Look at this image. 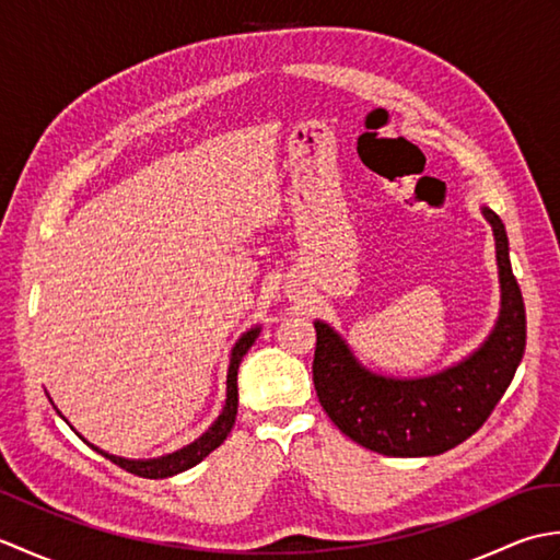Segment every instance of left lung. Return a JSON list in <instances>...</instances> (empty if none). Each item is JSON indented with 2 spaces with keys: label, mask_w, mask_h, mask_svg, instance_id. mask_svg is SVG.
Masks as SVG:
<instances>
[{
  "label": "left lung",
  "mask_w": 560,
  "mask_h": 560,
  "mask_svg": "<svg viewBox=\"0 0 560 560\" xmlns=\"http://www.w3.org/2000/svg\"><path fill=\"white\" fill-rule=\"evenodd\" d=\"M495 237L501 315L467 359L425 377H385L368 371L349 343L323 319L315 323L313 383L323 409L343 435L387 457H433L464 443L489 419L525 355V301L510 267L508 233L481 207Z\"/></svg>",
  "instance_id": "obj_1"
}]
</instances>
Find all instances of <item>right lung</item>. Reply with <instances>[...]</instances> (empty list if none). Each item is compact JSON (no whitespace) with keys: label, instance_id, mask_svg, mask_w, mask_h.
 I'll list each match as a JSON object with an SVG mask.
<instances>
[{"label":"right lung","instance_id":"obj_1","mask_svg":"<svg viewBox=\"0 0 560 560\" xmlns=\"http://www.w3.org/2000/svg\"><path fill=\"white\" fill-rule=\"evenodd\" d=\"M257 337H259V327H253L235 341V347L231 351L229 380H225V407H223L219 419L211 423L209 431L201 433L195 443H189L187 447L177 450V452H171V455L153 457V459H125V457L108 455V452H103L101 447L91 445V443L89 445L105 459L117 464L120 469H125L129 474H137V477H144V479H165V477H173V474H180L189 467H195V464H199L209 455V452L217 450L231 433V428L235 423V413H237V368H241L243 355L247 353L249 347H253Z\"/></svg>","mask_w":560,"mask_h":560}]
</instances>
